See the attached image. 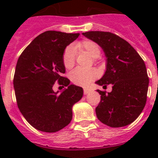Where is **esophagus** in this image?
Here are the masks:
<instances>
[{"label": "esophagus", "mask_w": 158, "mask_h": 158, "mask_svg": "<svg viewBox=\"0 0 158 158\" xmlns=\"http://www.w3.org/2000/svg\"><path fill=\"white\" fill-rule=\"evenodd\" d=\"M89 92V89H87V88H84L83 89V93L84 95H87Z\"/></svg>", "instance_id": "1"}]
</instances>
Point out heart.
I'll use <instances>...</instances> for the list:
<instances>
[{
	"mask_svg": "<svg viewBox=\"0 0 158 158\" xmlns=\"http://www.w3.org/2000/svg\"><path fill=\"white\" fill-rule=\"evenodd\" d=\"M85 52L96 60L101 54V47L92 40H83L73 44L72 47L65 49L63 54V63L66 69H70L75 65V52ZM98 72L95 69H76L71 72L69 78L72 82L76 85L86 86L98 77Z\"/></svg>",
	"mask_w": 158,
	"mask_h": 158,
	"instance_id": "b5f03b06",
	"label": "heart"
}]
</instances>
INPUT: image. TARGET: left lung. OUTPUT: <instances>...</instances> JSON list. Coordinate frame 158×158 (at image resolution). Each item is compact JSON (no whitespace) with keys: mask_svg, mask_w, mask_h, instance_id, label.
Instances as JSON below:
<instances>
[{"mask_svg":"<svg viewBox=\"0 0 158 158\" xmlns=\"http://www.w3.org/2000/svg\"><path fill=\"white\" fill-rule=\"evenodd\" d=\"M82 35L96 42L107 57L106 73L96 83L112 85L111 92L97 90L101 95L97 118L111 128L126 126L140 115L147 101L149 78L144 60L129 43L111 32Z\"/></svg>","mask_w":158,"mask_h":158,"instance_id":"1","label":"left lung"}]
</instances>
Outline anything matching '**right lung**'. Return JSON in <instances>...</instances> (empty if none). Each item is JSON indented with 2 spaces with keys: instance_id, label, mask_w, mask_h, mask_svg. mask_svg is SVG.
Wrapping results in <instances>:
<instances>
[{
  "instance_id": "add662e5",
  "label": "right lung",
  "mask_w": 158,
  "mask_h": 158,
  "mask_svg": "<svg viewBox=\"0 0 158 158\" xmlns=\"http://www.w3.org/2000/svg\"><path fill=\"white\" fill-rule=\"evenodd\" d=\"M79 33L49 30L36 36L22 52L14 76L17 104L27 121L41 131L56 132L73 118V106L82 98V88L69 85L63 54ZM67 86L61 94L52 86Z\"/></svg>"
}]
</instances>
